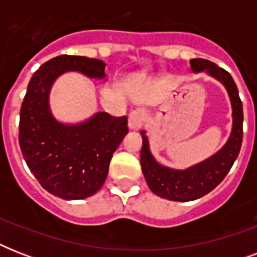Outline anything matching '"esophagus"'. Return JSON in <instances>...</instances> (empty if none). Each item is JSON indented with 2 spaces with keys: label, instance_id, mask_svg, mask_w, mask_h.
Instances as JSON below:
<instances>
[{
  "label": "esophagus",
  "instance_id": "obj_1",
  "mask_svg": "<svg viewBox=\"0 0 257 257\" xmlns=\"http://www.w3.org/2000/svg\"><path fill=\"white\" fill-rule=\"evenodd\" d=\"M145 113L143 109L136 108L133 109L132 112L129 113L128 117V125L131 129H139L143 125V121H144Z\"/></svg>",
  "mask_w": 257,
  "mask_h": 257
}]
</instances>
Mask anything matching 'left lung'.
Here are the masks:
<instances>
[{"label":"left lung","instance_id":"1","mask_svg":"<svg viewBox=\"0 0 257 257\" xmlns=\"http://www.w3.org/2000/svg\"><path fill=\"white\" fill-rule=\"evenodd\" d=\"M191 69L196 73L205 70L209 76L219 80L225 86L231 98L233 124L227 144L219 152L203 163L184 171L167 168L159 164L149 151L148 137L145 136V131L141 132L143 147L140 161L147 184L155 195L172 201H192L213 191L232 168L239 156L243 143V104L231 74L204 58L191 60Z\"/></svg>","mask_w":257,"mask_h":257}]
</instances>
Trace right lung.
Masks as SVG:
<instances>
[{
	"label": "right lung",
	"instance_id": "add662e5",
	"mask_svg": "<svg viewBox=\"0 0 257 257\" xmlns=\"http://www.w3.org/2000/svg\"><path fill=\"white\" fill-rule=\"evenodd\" d=\"M70 70L105 77V64L96 58L62 54L42 64L22 101L18 141L44 189L64 200H80L102 187L113 153L128 133V118L98 112L80 124L58 122L50 113L49 92L54 80Z\"/></svg>",
	"mask_w": 257,
	"mask_h": 257
}]
</instances>
